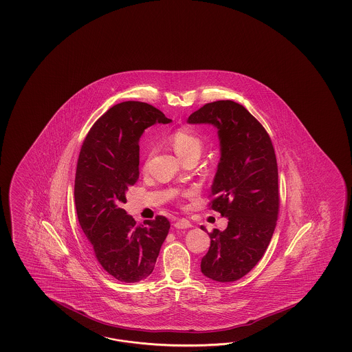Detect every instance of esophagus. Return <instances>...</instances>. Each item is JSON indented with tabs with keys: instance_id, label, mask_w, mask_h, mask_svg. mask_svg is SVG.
Here are the masks:
<instances>
[{
	"instance_id": "1",
	"label": "esophagus",
	"mask_w": 352,
	"mask_h": 352,
	"mask_svg": "<svg viewBox=\"0 0 352 352\" xmlns=\"http://www.w3.org/2000/svg\"><path fill=\"white\" fill-rule=\"evenodd\" d=\"M173 226H175L176 229H187V228H191L192 225H191V223H190L187 219H179V220L175 221Z\"/></svg>"
}]
</instances>
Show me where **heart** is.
Returning <instances> with one entry per match:
<instances>
[{"label":"heart","instance_id":"1","mask_svg":"<svg viewBox=\"0 0 352 352\" xmlns=\"http://www.w3.org/2000/svg\"><path fill=\"white\" fill-rule=\"evenodd\" d=\"M168 141L171 143L175 152L182 160H186L194 155L199 156L204 144L201 135L191 127H179L175 129L168 137Z\"/></svg>","mask_w":352,"mask_h":352}]
</instances>
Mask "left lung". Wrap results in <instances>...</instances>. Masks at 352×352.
Segmentation results:
<instances>
[{
	"label": "left lung",
	"instance_id": "1",
	"mask_svg": "<svg viewBox=\"0 0 352 352\" xmlns=\"http://www.w3.org/2000/svg\"><path fill=\"white\" fill-rule=\"evenodd\" d=\"M187 122L215 126L221 151L209 206L228 217V228L209 232L211 241L201 259V272L217 282H235L262 259L277 225L274 147L265 128L232 100L208 103Z\"/></svg>",
	"mask_w": 352,
	"mask_h": 352
}]
</instances>
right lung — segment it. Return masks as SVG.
<instances>
[{"label": "right lung", "instance_id": "right-lung-1", "mask_svg": "<svg viewBox=\"0 0 352 352\" xmlns=\"http://www.w3.org/2000/svg\"><path fill=\"white\" fill-rule=\"evenodd\" d=\"M170 123L165 114L142 102L113 105L90 128L82 142L75 173V208L79 224L102 268L124 283H135L153 272L170 230L167 217L138 224L120 205L140 177L143 131Z\"/></svg>", "mask_w": 352, "mask_h": 352}]
</instances>
